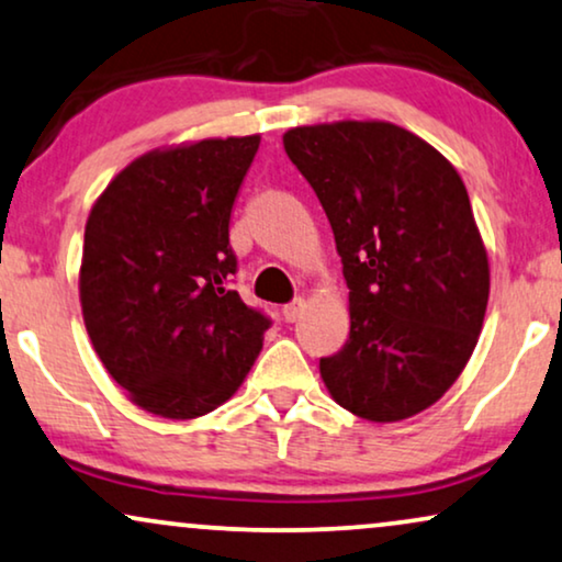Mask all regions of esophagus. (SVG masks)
<instances>
[{
	"mask_svg": "<svg viewBox=\"0 0 562 562\" xmlns=\"http://www.w3.org/2000/svg\"><path fill=\"white\" fill-rule=\"evenodd\" d=\"M304 307H307V302H304L302 296L299 299H294V302H289V304H283V319H286V323H296L299 317H302V312H304Z\"/></svg>",
	"mask_w": 562,
	"mask_h": 562,
	"instance_id": "esophagus-1",
	"label": "esophagus"
}]
</instances>
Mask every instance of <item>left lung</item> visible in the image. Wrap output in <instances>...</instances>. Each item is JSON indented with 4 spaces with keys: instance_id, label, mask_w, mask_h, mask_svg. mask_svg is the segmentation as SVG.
Masks as SVG:
<instances>
[{
    "instance_id": "obj_1",
    "label": "left lung",
    "mask_w": 562,
    "mask_h": 562,
    "mask_svg": "<svg viewBox=\"0 0 562 562\" xmlns=\"http://www.w3.org/2000/svg\"><path fill=\"white\" fill-rule=\"evenodd\" d=\"M323 203L351 304V333L319 374L374 424L434 405L470 361L491 291L470 195L431 144L384 121L283 134Z\"/></svg>"
}]
</instances>
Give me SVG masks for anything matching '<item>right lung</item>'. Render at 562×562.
<instances>
[{
	"instance_id": "obj_1",
	"label": "right lung",
	"mask_w": 562,
	"mask_h": 562,
	"mask_svg": "<svg viewBox=\"0 0 562 562\" xmlns=\"http://www.w3.org/2000/svg\"><path fill=\"white\" fill-rule=\"evenodd\" d=\"M258 147L260 136H229L149 151L115 175L87 218V333L108 374L162 418L227 403L271 327L229 286L232 206Z\"/></svg>"
}]
</instances>
